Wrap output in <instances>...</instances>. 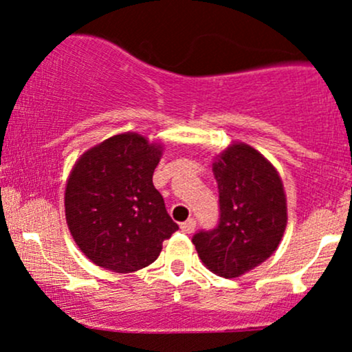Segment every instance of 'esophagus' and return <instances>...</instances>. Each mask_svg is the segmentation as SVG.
<instances>
[{
    "instance_id": "obj_1",
    "label": "esophagus",
    "mask_w": 352,
    "mask_h": 352,
    "mask_svg": "<svg viewBox=\"0 0 352 352\" xmlns=\"http://www.w3.org/2000/svg\"><path fill=\"white\" fill-rule=\"evenodd\" d=\"M195 220H193V218H190V220H187V221H184V223H180V230L182 232H185V233H193L195 232Z\"/></svg>"
}]
</instances>
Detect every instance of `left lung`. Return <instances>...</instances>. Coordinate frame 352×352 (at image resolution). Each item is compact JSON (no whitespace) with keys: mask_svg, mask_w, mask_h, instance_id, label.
Returning <instances> with one entry per match:
<instances>
[{"mask_svg":"<svg viewBox=\"0 0 352 352\" xmlns=\"http://www.w3.org/2000/svg\"><path fill=\"white\" fill-rule=\"evenodd\" d=\"M213 175L220 221L192 238L201 263L223 278H238L276 252L288 221L285 187L268 159L243 142L218 153Z\"/></svg>","mask_w":352,"mask_h":352,"instance_id":"obj_1","label":"left lung"}]
</instances>
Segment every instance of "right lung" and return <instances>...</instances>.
I'll list each match as a JSON object with an SVG mask.
<instances>
[{
  "label": "right lung",
  "instance_id": "obj_1",
  "mask_svg": "<svg viewBox=\"0 0 352 352\" xmlns=\"http://www.w3.org/2000/svg\"><path fill=\"white\" fill-rule=\"evenodd\" d=\"M162 151V144L124 132L76 160L64 192L66 221L94 265L116 273L142 270L179 230L152 182Z\"/></svg>",
  "mask_w": 352,
  "mask_h": 352
}]
</instances>
